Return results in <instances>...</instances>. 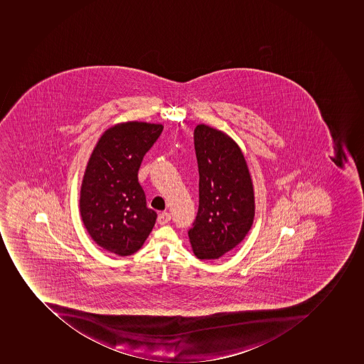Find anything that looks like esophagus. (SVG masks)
<instances>
[{
	"label": "esophagus",
	"instance_id": "obj_1",
	"mask_svg": "<svg viewBox=\"0 0 364 364\" xmlns=\"http://www.w3.org/2000/svg\"><path fill=\"white\" fill-rule=\"evenodd\" d=\"M171 214L167 213V212H162L158 215V223L160 225H166V223H168L171 221Z\"/></svg>",
	"mask_w": 364,
	"mask_h": 364
}]
</instances>
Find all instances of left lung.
Returning a JSON list of instances; mask_svg holds the SVG:
<instances>
[{
  "instance_id": "8db88e82",
  "label": "left lung",
  "mask_w": 364,
  "mask_h": 364,
  "mask_svg": "<svg viewBox=\"0 0 364 364\" xmlns=\"http://www.w3.org/2000/svg\"><path fill=\"white\" fill-rule=\"evenodd\" d=\"M193 138L199 206L188 234L197 258L219 259L243 241L254 223V184L241 147L226 132L202 123Z\"/></svg>"
}]
</instances>
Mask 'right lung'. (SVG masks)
I'll return each mask as SVG.
<instances>
[{
	"label": "right lung",
	"instance_id": "right-lung-1",
	"mask_svg": "<svg viewBox=\"0 0 364 364\" xmlns=\"http://www.w3.org/2000/svg\"><path fill=\"white\" fill-rule=\"evenodd\" d=\"M156 123H117L101 134L80 186V211L92 240L117 256L141 249L156 223L138 183V169L161 134Z\"/></svg>",
	"mask_w": 364,
	"mask_h": 364
}]
</instances>
